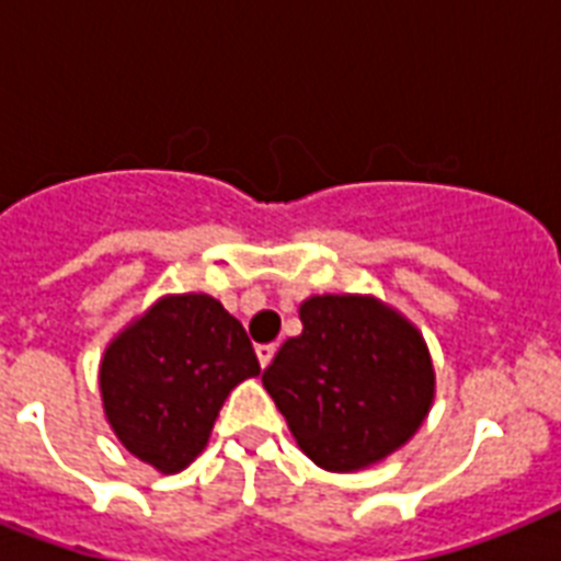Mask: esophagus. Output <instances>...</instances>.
<instances>
[{"label":"esophagus","instance_id":"obj_1","mask_svg":"<svg viewBox=\"0 0 561 561\" xmlns=\"http://www.w3.org/2000/svg\"><path fill=\"white\" fill-rule=\"evenodd\" d=\"M255 355H259V364L267 367L273 360V355H276V343H259V346H255Z\"/></svg>","mask_w":561,"mask_h":561}]
</instances>
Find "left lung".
I'll return each mask as SVG.
<instances>
[{"label":"left lung","instance_id":"8db88e82","mask_svg":"<svg viewBox=\"0 0 561 561\" xmlns=\"http://www.w3.org/2000/svg\"><path fill=\"white\" fill-rule=\"evenodd\" d=\"M299 320L302 334L262 373L299 448L325 471L399 451L434 404V364L416 325L360 294L308 297Z\"/></svg>","mask_w":561,"mask_h":561}]
</instances>
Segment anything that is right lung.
Instances as JSON below:
<instances>
[{
  "label": "right lung",
  "instance_id": "add662e5",
  "mask_svg": "<svg viewBox=\"0 0 561 561\" xmlns=\"http://www.w3.org/2000/svg\"><path fill=\"white\" fill-rule=\"evenodd\" d=\"M262 373L244 325L209 294H169L110 341L101 401L118 443L162 474L206 448L224 401Z\"/></svg>",
  "mask_w": 561,
  "mask_h": 561
}]
</instances>
